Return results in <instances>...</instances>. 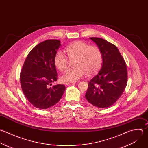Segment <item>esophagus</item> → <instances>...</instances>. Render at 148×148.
Listing matches in <instances>:
<instances>
[{
    "label": "esophagus",
    "instance_id": "1",
    "mask_svg": "<svg viewBox=\"0 0 148 148\" xmlns=\"http://www.w3.org/2000/svg\"><path fill=\"white\" fill-rule=\"evenodd\" d=\"M75 84V82H72V83H66V85H73V84Z\"/></svg>",
    "mask_w": 148,
    "mask_h": 148
}]
</instances>
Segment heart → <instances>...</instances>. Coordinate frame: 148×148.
<instances>
[{"instance_id":"obj_1","label":"heart","mask_w":148,"mask_h":148,"mask_svg":"<svg viewBox=\"0 0 148 148\" xmlns=\"http://www.w3.org/2000/svg\"><path fill=\"white\" fill-rule=\"evenodd\" d=\"M69 59L74 61V69L67 70L60 77L63 83L75 82L85 77L97 73L103 63V55L96 46H90L81 41L74 42L65 48ZM69 61L62 51H58L54 58V64L57 69L63 71L69 66Z\"/></svg>"}]
</instances>
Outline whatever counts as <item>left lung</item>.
<instances>
[{
  "mask_svg": "<svg viewBox=\"0 0 148 148\" xmlns=\"http://www.w3.org/2000/svg\"><path fill=\"white\" fill-rule=\"evenodd\" d=\"M90 39L100 49L103 64L99 73L89 82L85 97L96 107L107 108L119 99L126 88V64L115 45L100 38L90 37Z\"/></svg>",
  "mask_w": 148,
  "mask_h": 148,
  "instance_id": "left-lung-1",
  "label": "left lung"
}]
</instances>
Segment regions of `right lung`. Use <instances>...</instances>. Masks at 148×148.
Wrapping results in <instances>:
<instances>
[{
  "label": "right lung",
  "mask_w": 148,
  "mask_h": 148,
  "mask_svg": "<svg viewBox=\"0 0 148 148\" xmlns=\"http://www.w3.org/2000/svg\"><path fill=\"white\" fill-rule=\"evenodd\" d=\"M60 41L48 40L35 46L27 56L20 75L23 93L28 101L39 109H47L62 98L66 87L51 82L57 81L54 58Z\"/></svg>",
  "instance_id": "right-lung-1"
}]
</instances>
